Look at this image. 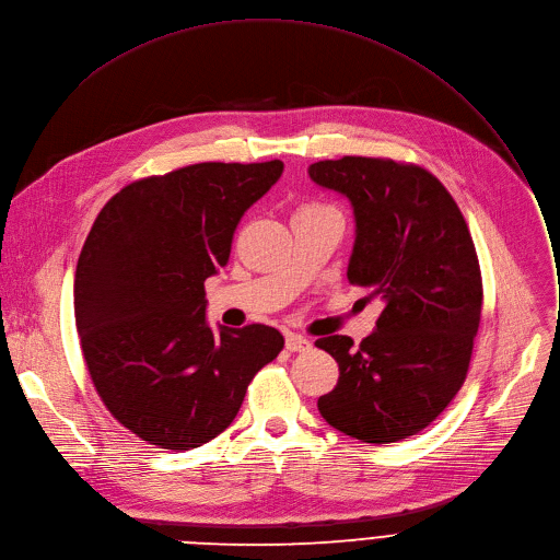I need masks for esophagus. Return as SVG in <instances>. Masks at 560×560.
I'll return each mask as SVG.
<instances>
[{"label": "esophagus", "instance_id": "1", "mask_svg": "<svg viewBox=\"0 0 560 560\" xmlns=\"http://www.w3.org/2000/svg\"><path fill=\"white\" fill-rule=\"evenodd\" d=\"M313 343H311V339H306V337H301V335H294V332H288L285 335V348L290 350V352H301V350H308Z\"/></svg>", "mask_w": 560, "mask_h": 560}]
</instances>
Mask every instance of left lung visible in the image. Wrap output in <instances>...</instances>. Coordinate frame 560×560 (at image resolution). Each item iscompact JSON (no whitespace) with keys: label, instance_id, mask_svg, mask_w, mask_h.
<instances>
[{"label":"left lung","instance_id":"obj_1","mask_svg":"<svg viewBox=\"0 0 560 560\" xmlns=\"http://www.w3.org/2000/svg\"><path fill=\"white\" fill-rule=\"evenodd\" d=\"M308 176L343 194L354 214L348 281L384 301L375 330L315 341L339 364L322 395L337 431L388 444L427 429L465 384L482 311V277L467 221L444 185L418 165L343 156Z\"/></svg>","mask_w":560,"mask_h":560}]
</instances>
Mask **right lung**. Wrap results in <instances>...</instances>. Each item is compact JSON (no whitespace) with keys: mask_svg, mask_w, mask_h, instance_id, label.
Instances as JSON below:
<instances>
[{"mask_svg":"<svg viewBox=\"0 0 560 560\" xmlns=\"http://www.w3.org/2000/svg\"><path fill=\"white\" fill-rule=\"evenodd\" d=\"M281 174V161L198 163L136 180L100 210L75 268V326L100 399L144 442L189 451L214 440L281 352L277 328L206 319V279Z\"/></svg>","mask_w":560,"mask_h":560,"instance_id":"1","label":"right lung"}]
</instances>
